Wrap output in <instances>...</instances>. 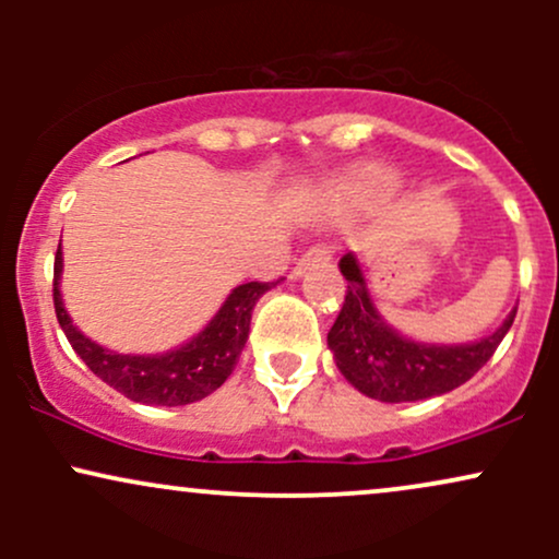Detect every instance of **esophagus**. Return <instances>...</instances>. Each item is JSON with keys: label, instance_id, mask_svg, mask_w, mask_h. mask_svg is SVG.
<instances>
[{"label": "esophagus", "instance_id": "esophagus-1", "mask_svg": "<svg viewBox=\"0 0 559 559\" xmlns=\"http://www.w3.org/2000/svg\"><path fill=\"white\" fill-rule=\"evenodd\" d=\"M318 260H331V249L323 247V243H316V247H310L297 262H294V275H301V271H305L310 262H318Z\"/></svg>", "mask_w": 559, "mask_h": 559}]
</instances>
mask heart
I'll list each match as a JSON object with an SVG mask.
<instances>
[{
	"label": "heart",
	"mask_w": 559,
	"mask_h": 559,
	"mask_svg": "<svg viewBox=\"0 0 559 559\" xmlns=\"http://www.w3.org/2000/svg\"><path fill=\"white\" fill-rule=\"evenodd\" d=\"M355 189L362 191V194H376V191H386L394 186V176L383 168H365L355 176Z\"/></svg>",
	"instance_id": "heart-1"
}]
</instances>
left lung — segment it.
I'll return each mask as SVG.
<instances>
[{
    "label": "left lung",
    "mask_w": 559,
    "mask_h": 559,
    "mask_svg": "<svg viewBox=\"0 0 559 559\" xmlns=\"http://www.w3.org/2000/svg\"><path fill=\"white\" fill-rule=\"evenodd\" d=\"M346 297L329 331L336 368L365 396L378 402H418L463 386L491 360L515 312L497 331L473 344H423L391 331L370 299L355 254H344Z\"/></svg>",
    "instance_id": "obj_1"
}]
</instances>
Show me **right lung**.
Here are the masks:
<instances>
[{
    "mask_svg": "<svg viewBox=\"0 0 559 559\" xmlns=\"http://www.w3.org/2000/svg\"><path fill=\"white\" fill-rule=\"evenodd\" d=\"M60 273L62 249L57 247L52 288L55 312L75 355L88 365L96 378H102L107 386L120 391L131 402L163 404V407L199 402L223 386L247 344L254 305L275 284V281L273 284L271 281L267 284L249 281V284L236 286L223 301L217 316L204 325V331L178 349L165 352V355H118L75 329L60 297Z\"/></svg>",
    "mask_w": 559,
    "mask_h": 559,
    "instance_id": "add662e5",
    "label": "right lung"
}]
</instances>
